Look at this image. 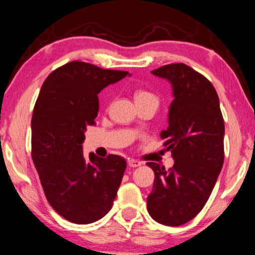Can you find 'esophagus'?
<instances>
[{"label":"esophagus","instance_id":"esophagus-1","mask_svg":"<svg viewBox=\"0 0 255 255\" xmlns=\"http://www.w3.org/2000/svg\"><path fill=\"white\" fill-rule=\"evenodd\" d=\"M128 166H130V167H132V168H136V167H139L142 163H140L139 161L133 160V158H128Z\"/></svg>","mask_w":255,"mask_h":255}]
</instances>
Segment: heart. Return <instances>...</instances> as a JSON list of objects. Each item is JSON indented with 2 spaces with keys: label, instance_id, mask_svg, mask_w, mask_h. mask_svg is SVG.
I'll list each match as a JSON object with an SVG mask.
<instances>
[{
  "label": "heart",
  "instance_id": "obj_1",
  "mask_svg": "<svg viewBox=\"0 0 255 255\" xmlns=\"http://www.w3.org/2000/svg\"><path fill=\"white\" fill-rule=\"evenodd\" d=\"M134 100L136 101H143V100H155L157 101V98L150 92L146 91H137L134 93Z\"/></svg>",
  "mask_w": 255,
  "mask_h": 255
}]
</instances>
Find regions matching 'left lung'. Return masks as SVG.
I'll use <instances>...</instances> for the list:
<instances>
[{"mask_svg":"<svg viewBox=\"0 0 255 255\" xmlns=\"http://www.w3.org/2000/svg\"><path fill=\"white\" fill-rule=\"evenodd\" d=\"M173 89L168 128L161 132L172 152L169 170L149 162L155 179L146 198L149 215L164 226L187 223L204 208L224 161V122L211 82L184 63L151 71Z\"/></svg>","mask_w":255,"mask_h":255,"instance_id":"left-lung-1","label":"left lung"}]
</instances>
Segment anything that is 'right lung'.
<instances>
[{
	"label": "right lung",
	"instance_id": "add662e5",
	"mask_svg": "<svg viewBox=\"0 0 255 255\" xmlns=\"http://www.w3.org/2000/svg\"><path fill=\"white\" fill-rule=\"evenodd\" d=\"M130 74L85 62L52 71L33 110L32 158L47 202L69 222H97L111 210L127 162L118 155L89 160L82 143L99 112L98 94Z\"/></svg>",
	"mask_w": 255,
	"mask_h": 255
}]
</instances>
